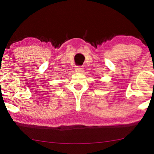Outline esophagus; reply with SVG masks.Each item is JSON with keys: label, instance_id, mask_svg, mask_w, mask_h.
Returning a JSON list of instances; mask_svg holds the SVG:
<instances>
[{"label": "esophagus", "instance_id": "esophagus-1", "mask_svg": "<svg viewBox=\"0 0 154 154\" xmlns=\"http://www.w3.org/2000/svg\"><path fill=\"white\" fill-rule=\"evenodd\" d=\"M75 71L76 72H83V68L81 66H78L75 67Z\"/></svg>", "mask_w": 154, "mask_h": 154}]
</instances>
